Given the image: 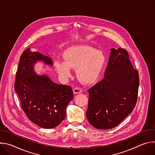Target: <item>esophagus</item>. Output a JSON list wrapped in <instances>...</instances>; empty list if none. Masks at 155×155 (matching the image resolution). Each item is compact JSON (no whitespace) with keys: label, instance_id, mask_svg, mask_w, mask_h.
<instances>
[{"label":"esophagus","instance_id":"esophagus-1","mask_svg":"<svg viewBox=\"0 0 155 155\" xmlns=\"http://www.w3.org/2000/svg\"><path fill=\"white\" fill-rule=\"evenodd\" d=\"M82 92V90L81 89L80 87H75L74 89V94H78V93H80Z\"/></svg>","mask_w":155,"mask_h":155}]
</instances>
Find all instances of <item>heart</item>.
Wrapping results in <instances>:
<instances>
[{"mask_svg": "<svg viewBox=\"0 0 155 155\" xmlns=\"http://www.w3.org/2000/svg\"><path fill=\"white\" fill-rule=\"evenodd\" d=\"M64 59L54 61L57 72L63 78H69L72 75L71 68L77 69V77L85 83H91L98 78L106 60L101 51L87 45L68 48L64 53Z\"/></svg>", "mask_w": 155, "mask_h": 155, "instance_id": "heart-1", "label": "heart"}]
</instances>
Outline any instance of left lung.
I'll use <instances>...</instances> for the list:
<instances>
[{"instance_id": "left-lung-1", "label": "left lung", "mask_w": 155, "mask_h": 155, "mask_svg": "<svg viewBox=\"0 0 155 155\" xmlns=\"http://www.w3.org/2000/svg\"><path fill=\"white\" fill-rule=\"evenodd\" d=\"M139 78L125 49L112 48L104 78L87 90L86 117L99 129L118 125L134 108Z\"/></svg>"}]
</instances>
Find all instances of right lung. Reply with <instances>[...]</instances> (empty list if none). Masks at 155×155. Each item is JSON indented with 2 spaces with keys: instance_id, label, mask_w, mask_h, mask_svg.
<instances>
[{
  "instance_id": "add662e5",
  "label": "right lung",
  "mask_w": 155,
  "mask_h": 155,
  "mask_svg": "<svg viewBox=\"0 0 155 155\" xmlns=\"http://www.w3.org/2000/svg\"><path fill=\"white\" fill-rule=\"evenodd\" d=\"M41 61L53 65L48 56L30 48L23 52L16 74L15 90L28 118L42 128L51 129L65 118L66 108L74 93L70 86L57 84L47 75H38L34 65Z\"/></svg>"
}]
</instances>
